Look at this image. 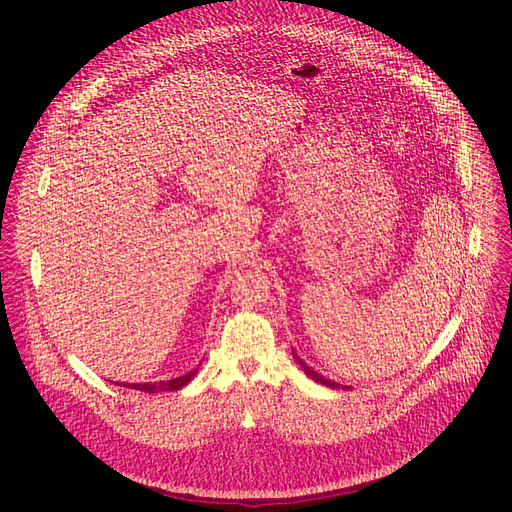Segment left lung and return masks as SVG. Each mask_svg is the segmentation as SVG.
<instances>
[{
  "mask_svg": "<svg viewBox=\"0 0 512 512\" xmlns=\"http://www.w3.org/2000/svg\"><path fill=\"white\" fill-rule=\"evenodd\" d=\"M292 355H294V353H292ZM294 359H297V363H299V365L305 369V373L309 375V378H311L313 382H317V384H324V386H328V388H342L338 382H332V380L324 378V375H319L317 371H313V369H311L309 365H305V363H303V359H299L297 355H294ZM342 390H344V388H342Z\"/></svg>",
  "mask_w": 512,
  "mask_h": 512,
  "instance_id": "1",
  "label": "left lung"
}]
</instances>
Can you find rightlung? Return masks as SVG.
Wrapping results in <instances>:
<instances>
[{
    "label": "right lung",
    "mask_w": 512,
    "mask_h": 512,
    "mask_svg": "<svg viewBox=\"0 0 512 512\" xmlns=\"http://www.w3.org/2000/svg\"><path fill=\"white\" fill-rule=\"evenodd\" d=\"M195 371H188L184 375H180V378H174V380H166V382H145V384H122L124 388H134V390H141V392H149V394H155V392H168V390H180L182 386H186L188 382H191L195 378ZM120 386V384H118Z\"/></svg>",
    "instance_id": "1"
}]
</instances>
